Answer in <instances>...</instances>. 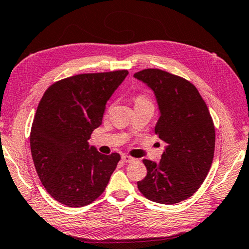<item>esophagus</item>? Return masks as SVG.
Instances as JSON below:
<instances>
[{
  "label": "esophagus",
  "instance_id": "obj_1",
  "mask_svg": "<svg viewBox=\"0 0 249 249\" xmlns=\"http://www.w3.org/2000/svg\"><path fill=\"white\" fill-rule=\"evenodd\" d=\"M122 160H124L125 163H129V162H132L133 160H135V158H132V157L124 155V156H122Z\"/></svg>",
  "mask_w": 249,
  "mask_h": 249
}]
</instances>
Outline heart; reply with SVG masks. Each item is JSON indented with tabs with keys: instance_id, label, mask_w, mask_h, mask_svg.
<instances>
[{
	"instance_id": "heart-1",
	"label": "heart",
	"mask_w": 249,
	"mask_h": 249,
	"mask_svg": "<svg viewBox=\"0 0 249 249\" xmlns=\"http://www.w3.org/2000/svg\"><path fill=\"white\" fill-rule=\"evenodd\" d=\"M135 102H136V103H151L150 99H149V98L147 97V95H143V94L138 95V97L136 98Z\"/></svg>"
}]
</instances>
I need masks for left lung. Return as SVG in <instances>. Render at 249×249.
I'll return each instance as SVG.
<instances>
[{"label":"left lung","instance_id":"8db88e82","mask_svg":"<svg viewBox=\"0 0 249 249\" xmlns=\"http://www.w3.org/2000/svg\"><path fill=\"white\" fill-rule=\"evenodd\" d=\"M154 91L160 117L155 132L167 144L160 161L143 159L147 176L140 193L155 202L174 205L199 189L212 166L215 127L204 99L193 83L159 69L133 74Z\"/></svg>","mask_w":249,"mask_h":249}]
</instances>
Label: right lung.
Listing matches in <instances>:
<instances>
[{"label":"right lung","instance_id":"obj_1","mask_svg":"<svg viewBox=\"0 0 249 249\" xmlns=\"http://www.w3.org/2000/svg\"><path fill=\"white\" fill-rule=\"evenodd\" d=\"M129 72L76 74L48 88L33 119L30 144L45 190L61 204L83 207L105 191L120 160L90 147L107 101Z\"/></svg>","mask_w":249,"mask_h":249}]
</instances>
